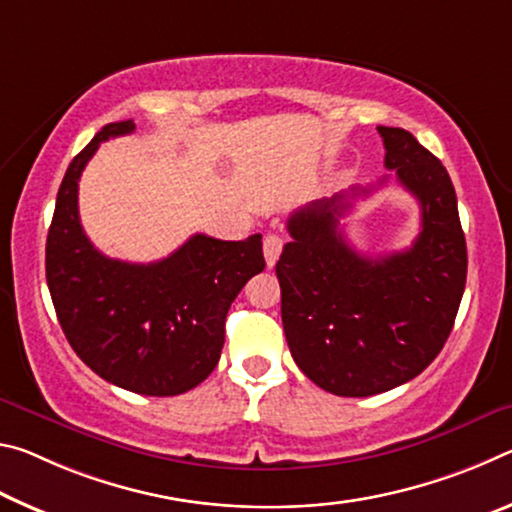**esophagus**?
Listing matches in <instances>:
<instances>
[{
    "mask_svg": "<svg viewBox=\"0 0 512 512\" xmlns=\"http://www.w3.org/2000/svg\"><path fill=\"white\" fill-rule=\"evenodd\" d=\"M283 249V238L279 233H267L263 240V254H265V263L267 267H274V263L279 261Z\"/></svg>",
    "mask_w": 512,
    "mask_h": 512,
    "instance_id": "esophagus-1",
    "label": "esophagus"
}]
</instances>
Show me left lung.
I'll return each mask as SVG.
<instances>
[{"mask_svg": "<svg viewBox=\"0 0 512 512\" xmlns=\"http://www.w3.org/2000/svg\"><path fill=\"white\" fill-rule=\"evenodd\" d=\"M379 133L385 167L420 201L422 231L413 245L360 256L338 231L351 206L340 192L290 215L292 242L276 263L290 354L308 379L338 397L379 395L422 374L454 329L467 279L465 233L445 165L413 133Z\"/></svg>", "mask_w": 512, "mask_h": 512, "instance_id": "left-lung-1", "label": "left lung"}]
</instances>
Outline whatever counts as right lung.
<instances>
[{
  "mask_svg": "<svg viewBox=\"0 0 512 512\" xmlns=\"http://www.w3.org/2000/svg\"><path fill=\"white\" fill-rule=\"evenodd\" d=\"M111 122L67 167L47 233V286L67 342L92 372L147 397L188 392L215 370L226 313L265 270L261 233L215 240L197 233L156 263L108 258L83 233L79 179L104 140L127 136Z\"/></svg>",
  "mask_w": 512,
  "mask_h": 512,
  "instance_id": "right-lung-1",
  "label": "right lung"
}]
</instances>
